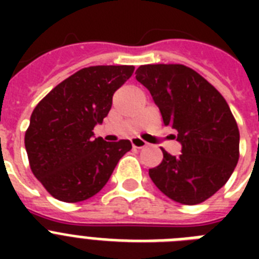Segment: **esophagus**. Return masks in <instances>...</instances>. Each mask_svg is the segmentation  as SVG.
Segmentation results:
<instances>
[{
	"instance_id": "obj_1",
	"label": "esophagus",
	"mask_w": 259,
	"mask_h": 259,
	"mask_svg": "<svg viewBox=\"0 0 259 259\" xmlns=\"http://www.w3.org/2000/svg\"><path fill=\"white\" fill-rule=\"evenodd\" d=\"M130 141H132V145H133L134 148H137V149L145 148V146L148 145V144H146L144 140H141V138H138V137H133L132 140H130Z\"/></svg>"
}]
</instances>
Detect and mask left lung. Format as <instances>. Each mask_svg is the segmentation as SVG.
Returning a JSON list of instances; mask_svg holds the SVG:
<instances>
[{
  "instance_id": "8db88e82",
  "label": "left lung",
  "mask_w": 259,
  "mask_h": 259,
  "mask_svg": "<svg viewBox=\"0 0 259 259\" xmlns=\"http://www.w3.org/2000/svg\"><path fill=\"white\" fill-rule=\"evenodd\" d=\"M136 79L149 90L165 126L177 132L181 153L162 149L149 176L181 204L207 200L227 183L239 158V130L227 102L196 71L183 64L140 66Z\"/></svg>"
}]
</instances>
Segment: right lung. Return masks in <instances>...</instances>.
<instances>
[{
	"instance_id": "right-lung-1",
	"label": "right lung",
	"mask_w": 259,
	"mask_h": 259,
	"mask_svg": "<svg viewBox=\"0 0 259 259\" xmlns=\"http://www.w3.org/2000/svg\"><path fill=\"white\" fill-rule=\"evenodd\" d=\"M133 71V66L87 67L34 107L25 149L30 169L55 199L78 203L97 195L132 149L129 140L107 142L93 130L107 117L114 93Z\"/></svg>"
}]
</instances>
